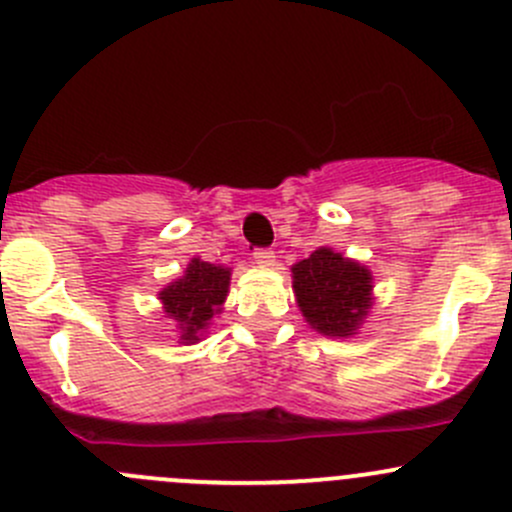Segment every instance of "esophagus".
Returning <instances> with one entry per match:
<instances>
[{"label":"esophagus","mask_w":512,"mask_h":512,"mask_svg":"<svg viewBox=\"0 0 512 512\" xmlns=\"http://www.w3.org/2000/svg\"><path fill=\"white\" fill-rule=\"evenodd\" d=\"M255 262L260 267H272V265H275V252H272V250H255Z\"/></svg>","instance_id":"34e87169"}]
</instances>
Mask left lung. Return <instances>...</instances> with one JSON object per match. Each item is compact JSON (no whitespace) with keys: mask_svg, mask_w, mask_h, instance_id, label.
<instances>
[{"mask_svg":"<svg viewBox=\"0 0 512 512\" xmlns=\"http://www.w3.org/2000/svg\"><path fill=\"white\" fill-rule=\"evenodd\" d=\"M292 289L309 327L332 339L354 337L374 307L369 267L332 247H317L292 265Z\"/></svg>","mask_w":512,"mask_h":512,"instance_id":"1","label":"left lung"}]
</instances>
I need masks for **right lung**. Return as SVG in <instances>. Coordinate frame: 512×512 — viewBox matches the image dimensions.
Returning <instances> with one entry per match:
<instances>
[{
    "instance_id": "right-lung-1",
    "label": "right lung",
    "mask_w": 512,
    "mask_h": 512,
    "mask_svg": "<svg viewBox=\"0 0 512 512\" xmlns=\"http://www.w3.org/2000/svg\"><path fill=\"white\" fill-rule=\"evenodd\" d=\"M232 270L193 257L183 275L158 292L163 314L178 329V344H198L215 314L223 312Z\"/></svg>"
}]
</instances>
